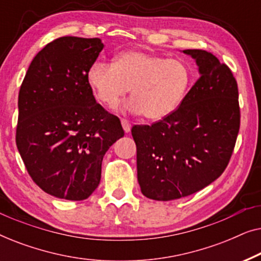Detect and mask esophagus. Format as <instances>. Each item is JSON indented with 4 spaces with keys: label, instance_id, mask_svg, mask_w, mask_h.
I'll return each instance as SVG.
<instances>
[{
    "label": "esophagus",
    "instance_id": "obj_1",
    "mask_svg": "<svg viewBox=\"0 0 261 261\" xmlns=\"http://www.w3.org/2000/svg\"><path fill=\"white\" fill-rule=\"evenodd\" d=\"M121 124H122L123 130L126 132V133H129V132H130V128H132L130 123H129V121L126 120V119H121Z\"/></svg>",
    "mask_w": 261,
    "mask_h": 261
}]
</instances>
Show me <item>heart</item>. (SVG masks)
Here are the masks:
<instances>
[{
  "instance_id": "b5f03b06",
  "label": "heart",
  "mask_w": 261,
  "mask_h": 261,
  "mask_svg": "<svg viewBox=\"0 0 261 261\" xmlns=\"http://www.w3.org/2000/svg\"><path fill=\"white\" fill-rule=\"evenodd\" d=\"M96 98L115 108L130 89L126 109L159 121L179 108L192 84V71L180 59L142 51L120 53L114 63L96 60L87 74Z\"/></svg>"
}]
</instances>
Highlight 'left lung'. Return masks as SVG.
<instances>
[{
	"label": "left lung",
	"instance_id": "8db88e82",
	"mask_svg": "<svg viewBox=\"0 0 261 261\" xmlns=\"http://www.w3.org/2000/svg\"><path fill=\"white\" fill-rule=\"evenodd\" d=\"M199 78L179 108L151 126L132 128L142 195L172 201L202 190L229 163L240 128L237 81L226 64L203 49H184Z\"/></svg>",
	"mask_w": 261,
	"mask_h": 261
}]
</instances>
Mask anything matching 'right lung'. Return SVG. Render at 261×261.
<instances>
[{"label":"right lung","instance_id":"obj_1","mask_svg":"<svg viewBox=\"0 0 261 261\" xmlns=\"http://www.w3.org/2000/svg\"><path fill=\"white\" fill-rule=\"evenodd\" d=\"M103 47L98 38L56 39L34 57L21 84L17 149L34 183L57 198H88L106 152L124 135L87 80Z\"/></svg>","mask_w":261,"mask_h":261}]
</instances>
